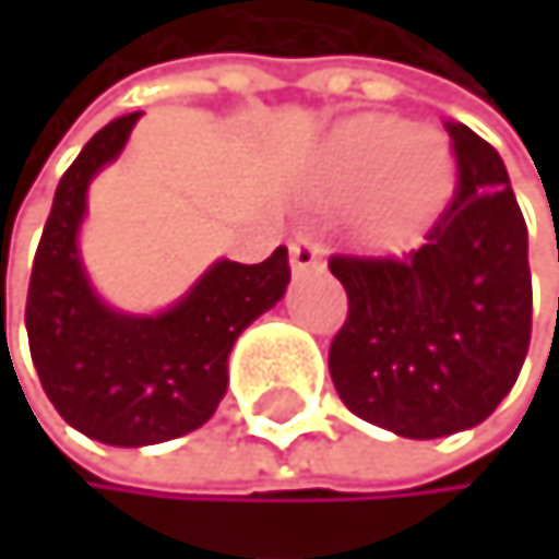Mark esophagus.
I'll return each instance as SVG.
<instances>
[{"mask_svg":"<svg viewBox=\"0 0 559 559\" xmlns=\"http://www.w3.org/2000/svg\"><path fill=\"white\" fill-rule=\"evenodd\" d=\"M292 267L295 274H308L321 267V238L314 230H298L292 238Z\"/></svg>","mask_w":559,"mask_h":559,"instance_id":"34e87169","label":"esophagus"}]
</instances>
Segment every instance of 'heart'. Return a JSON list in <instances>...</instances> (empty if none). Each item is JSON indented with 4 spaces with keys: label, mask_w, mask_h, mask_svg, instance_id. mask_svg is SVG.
<instances>
[{
    "label": "heart",
    "mask_w": 559,
    "mask_h": 559,
    "mask_svg": "<svg viewBox=\"0 0 559 559\" xmlns=\"http://www.w3.org/2000/svg\"><path fill=\"white\" fill-rule=\"evenodd\" d=\"M321 183L335 198H361L365 227L379 241H402L426 224L453 190V157L432 130L395 117L345 123L321 160Z\"/></svg>",
    "instance_id": "1"
}]
</instances>
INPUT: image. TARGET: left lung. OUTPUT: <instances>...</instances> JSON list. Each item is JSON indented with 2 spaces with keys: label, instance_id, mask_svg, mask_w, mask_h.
I'll return each instance as SVG.
<instances>
[{
  "label": "left lung",
  "instance_id": "8db88e82",
  "mask_svg": "<svg viewBox=\"0 0 559 559\" xmlns=\"http://www.w3.org/2000/svg\"><path fill=\"white\" fill-rule=\"evenodd\" d=\"M456 190L409 254H332L348 295L329 372L348 409L405 439L483 423L530 348L526 221L500 154L445 123Z\"/></svg>",
  "mask_w": 559,
  "mask_h": 559
}]
</instances>
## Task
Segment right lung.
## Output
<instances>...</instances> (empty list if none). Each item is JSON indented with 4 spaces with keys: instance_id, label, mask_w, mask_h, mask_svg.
I'll use <instances>...</instances> for the list:
<instances>
[{
    "instance_id": "1",
    "label": "right lung",
    "mask_w": 559,
    "mask_h": 559,
    "mask_svg": "<svg viewBox=\"0 0 559 559\" xmlns=\"http://www.w3.org/2000/svg\"><path fill=\"white\" fill-rule=\"evenodd\" d=\"M140 114L106 123L62 174L33 258L26 332L56 413L106 445H154L201 429L227 389L230 345L285 295L288 248L261 264L217 261L180 305L133 318L99 305L80 267L86 183L110 164Z\"/></svg>"
}]
</instances>
